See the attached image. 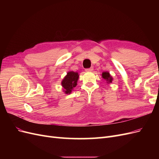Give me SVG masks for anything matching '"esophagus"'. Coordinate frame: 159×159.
I'll return each mask as SVG.
<instances>
[{
	"instance_id": "1",
	"label": "esophagus",
	"mask_w": 159,
	"mask_h": 159,
	"mask_svg": "<svg viewBox=\"0 0 159 159\" xmlns=\"http://www.w3.org/2000/svg\"><path fill=\"white\" fill-rule=\"evenodd\" d=\"M93 68H89L85 69V71H93Z\"/></svg>"
}]
</instances>
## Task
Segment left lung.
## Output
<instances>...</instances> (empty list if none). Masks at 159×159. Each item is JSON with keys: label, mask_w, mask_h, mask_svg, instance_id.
<instances>
[{"label": "left lung", "mask_w": 159, "mask_h": 159, "mask_svg": "<svg viewBox=\"0 0 159 159\" xmlns=\"http://www.w3.org/2000/svg\"><path fill=\"white\" fill-rule=\"evenodd\" d=\"M102 77H103V79H105V80L107 81V83H111L112 82L113 78H112V77L110 75L109 72H107V71L103 72Z\"/></svg>", "instance_id": "obj_1"}]
</instances>
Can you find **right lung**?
<instances>
[{
    "label": "right lung",
    "instance_id": "right-lung-1",
    "mask_svg": "<svg viewBox=\"0 0 159 159\" xmlns=\"http://www.w3.org/2000/svg\"><path fill=\"white\" fill-rule=\"evenodd\" d=\"M79 78L78 73L74 71H70L61 81V85L63 86L64 91L66 94L70 93L77 85Z\"/></svg>",
    "mask_w": 159,
    "mask_h": 159
}]
</instances>
